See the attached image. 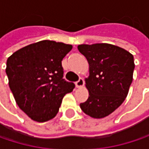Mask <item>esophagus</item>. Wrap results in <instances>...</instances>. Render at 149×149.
I'll return each mask as SVG.
<instances>
[{"instance_id": "34e87169", "label": "esophagus", "mask_w": 149, "mask_h": 149, "mask_svg": "<svg viewBox=\"0 0 149 149\" xmlns=\"http://www.w3.org/2000/svg\"><path fill=\"white\" fill-rule=\"evenodd\" d=\"M84 80L83 78H79L78 81L76 82V87L77 88H81L84 86Z\"/></svg>"}]
</instances>
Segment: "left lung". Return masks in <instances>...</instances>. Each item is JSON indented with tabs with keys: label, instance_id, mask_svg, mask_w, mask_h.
Masks as SVG:
<instances>
[{
	"label": "left lung",
	"instance_id": "8db88e82",
	"mask_svg": "<svg viewBox=\"0 0 149 149\" xmlns=\"http://www.w3.org/2000/svg\"><path fill=\"white\" fill-rule=\"evenodd\" d=\"M77 49L86 58L90 72L85 78L89 97L80 108L93 118H104L127 97L133 80L134 57L123 48L106 43L79 45Z\"/></svg>",
	"mask_w": 149,
	"mask_h": 149
}]
</instances>
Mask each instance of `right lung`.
I'll return each mask as SVG.
<instances>
[{"instance_id": "right-lung-1", "label": "right lung", "mask_w": 149, "mask_h": 149, "mask_svg": "<svg viewBox=\"0 0 149 149\" xmlns=\"http://www.w3.org/2000/svg\"><path fill=\"white\" fill-rule=\"evenodd\" d=\"M72 45L41 40L14 52L6 73L16 104L32 120L44 123L56 116L64 96L75 84L63 78L62 60Z\"/></svg>"}]
</instances>
